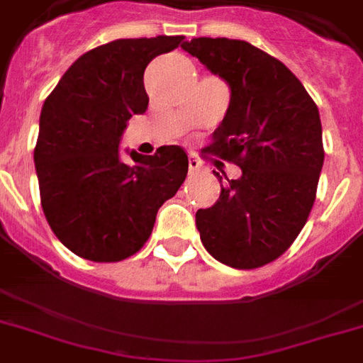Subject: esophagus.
<instances>
[{
  "instance_id": "obj_1",
  "label": "esophagus",
  "mask_w": 363,
  "mask_h": 363,
  "mask_svg": "<svg viewBox=\"0 0 363 363\" xmlns=\"http://www.w3.org/2000/svg\"><path fill=\"white\" fill-rule=\"evenodd\" d=\"M188 165H190V173H198V171L203 169V162L199 158H196V156H190Z\"/></svg>"
}]
</instances>
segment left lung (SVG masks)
Masks as SVG:
<instances>
[{"mask_svg":"<svg viewBox=\"0 0 363 363\" xmlns=\"http://www.w3.org/2000/svg\"><path fill=\"white\" fill-rule=\"evenodd\" d=\"M182 48L232 90L203 152L242 171L196 213L199 238L222 264L256 269L286 252L313 209L324 164L318 107L286 65L250 43L198 37Z\"/></svg>","mask_w":363,"mask_h":363,"instance_id":"1","label":"left lung"}]
</instances>
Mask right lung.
<instances>
[{
	"label": "right lung",
	"instance_id": "1",
	"mask_svg": "<svg viewBox=\"0 0 363 363\" xmlns=\"http://www.w3.org/2000/svg\"><path fill=\"white\" fill-rule=\"evenodd\" d=\"M184 35L116 39L82 54L45 99L35 160L41 207L54 235L92 262L130 258L152 233L156 213L188 173L184 148L121 158L122 131L143 115V84L156 56L184 45Z\"/></svg>",
	"mask_w": 363,
	"mask_h": 363
}]
</instances>
